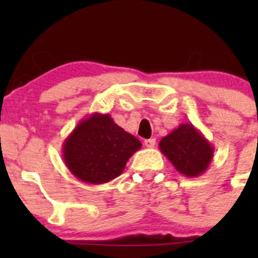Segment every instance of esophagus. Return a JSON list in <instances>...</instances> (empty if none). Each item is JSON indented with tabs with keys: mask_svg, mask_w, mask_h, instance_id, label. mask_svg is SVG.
I'll return each mask as SVG.
<instances>
[{
	"mask_svg": "<svg viewBox=\"0 0 258 258\" xmlns=\"http://www.w3.org/2000/svg\"><path fill=\"white\" fill-rule=\"evenodd\" d=\"M156 145V140L155 139H150V140H145V146L147 148H153Z\"/></svg>",
	"mask_w": 258,
	"mask_h": 258,
	"instance_id": "obj_1",
	"label": "esophagus"
}]
</instances>
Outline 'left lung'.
I'll list each match as a JSON object with an SVG mask.
<instances>
[{"label":"left lung","mask_w":258,"mask_h":258,"mask_svg":"<svg viewBox=\"0 0 258 258\" xmlns=\"http://www.w3.org/2000/svg\"><path fill=\"white\" fill-rule=\"evenodd\" d=\"M161 152L186 177H199L207 171L215 148L192 123H181L158 144Z\"/></svg>","instance_id":"left-lung-1"}]
</instances>
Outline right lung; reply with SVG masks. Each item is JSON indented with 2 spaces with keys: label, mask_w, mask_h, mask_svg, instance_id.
<instances>
[{
  "label": "right lung",
  "mask_w": 258,
  "mask_h": 258,
  "mask_svg": "<svg viewBox=\"0 0 258 258\" xmlns=\"http://www.w3.org/2000/svg\"><path fill=\"white\" fill-rule=\"evenodd\" d=\"M141 146L139 139L114 123L111 114L93 112L64 140L62 157L80 181L102 184L118 177Z\"/></svg>",
  "instance_id": "add662e5"
}]
</instances>
